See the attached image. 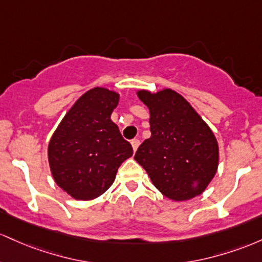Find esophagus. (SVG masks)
Returning a JSON list of instances; mask_svg holds the SVG:
<instances>
[{
	"label": "esophagus",
	"mask_w": 262,
	"mask_h": 262,
	"mask_svg": "<svg viewBox=\"0 0 262 262\" xmlns=\"http://www.w3.org/2000/svg\"><path fill=\"white\" fill-rule=\"evenodd\" d=\"M131 145H132V148H134V151H137V148H139L140 146V140L137 139L131 140Z\"/></svg>",
	"instance_id": "esophagus-1"
}]
</instances>
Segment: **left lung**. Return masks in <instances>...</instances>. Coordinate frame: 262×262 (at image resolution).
Listing matches in <instances>:
<instances>
[{
  "instance_id": "8db88e82",
  "label": "left lung",
  "mask_w": 262,
  "mask_h": 262,
  "mask_svg": "<svg viewBox=\"0 0 262 262\" xmlns=\"http://www.w3.org/2000/svg\"><path fill=\"white\" fill-rule=\"evenodd\" d=\"M137 96L149 110L151 137L141 143L135 160L167 198L183 202L202 194L218 169L213 131L174 90H139Z\"/></svg>"
}]
</instances>
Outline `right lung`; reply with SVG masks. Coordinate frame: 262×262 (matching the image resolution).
<instances>
[{"instance_id": "obj_1", "label": "right lung", "mask_w": 262, "mask_h": 262, "mask_svg": "<svg viewBox=\"0 0 262 262\" xmlns=\"http://www.w3.org/2000/svg\"><path fill=\"white\" fill-rule=\"evenodd\" d=\"M119 99L106 88L90 89L70 107L49 141L53 178L78 201H92L106 192L119 167L134 154L110 119Z\"/></svg>"}]
</instances>
